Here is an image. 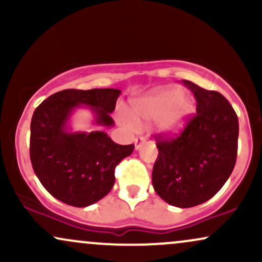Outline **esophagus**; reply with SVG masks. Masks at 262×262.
Wrapping results in <instances>:
<instances>
[{
    "label": "esophagus",
    "instance_id": "34e87169",
    "mask_svg": "<svg viewBox=\"0 0 262 262\" xmlns=\"http://www.w3.org/2000/svg\"><path fill=\"white\" fill-rule=\"evenodd\" d=\"M144 141H145V138H143V137L135 138V140H134L135 150H139L141 148V145H143V144H144Z\"/></svg>",
    "mask_w": 262,
    "mask_h": 262
}]
</instances>
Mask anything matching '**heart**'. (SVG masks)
<instances>
[{
	"label": "heart",
	"instance_id": "obj_1",
	"mask_svg": "<svg viewBox=\"0 0 262 262\" xmlns=\"http://www.w3.org/2000/svg\"><path fill=\"white\" fill-rule=\"evenodd\" d=\"M132 118L137 123L155 122L159 132L166 135H177L187 127L196 112V101L182 87L169 85L158 89L150 95L134 100L129 107ZM119 122L124 127L133 128V123L119 114Z\"/></svg>",
	"mask_w": 262,
	"mask_h": 262
}]
</instances>
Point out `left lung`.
<instances>
[{
    "instance_id": "obj_1",
    "label": "left lung",
    "mask_w": 262,
    "mask_h": 262,
    "mask_svg": "<svg viewBox=\"0 0 262 262\" xmlns=\"http://www.w3.org/2000/svg\"><path fill=\"white\" fill-rule=\"evenodd\" d=\"M197 101L196 116L175 139L158 138L152 186L165 202L189 208L223 187L235 166L239 122L222 93L183 80Z\"/></svg>"
}]
</instances>
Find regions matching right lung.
Returning a JSON list of instances; mask_svg holds the SVG:
<instances>
[{"mask_svg": "<svg viewBox=\"0 0 262 262\" xmlns=\"http://www.w3.org/2000/svg\"><path fill=\"white\" fill-rule=\"evenodd\" d=\"M121 90H62L37 107L31 122V161L44 188L69 206L87 207L103 198L116 181L114 169L133 152L118 145L106 132H73L70 118L89 108L93 124L113 127L111 113Z\"/></svg>", "mask_w": 262, "mask_h": 262, "instance_id": "right-lung-1", "label": "right lung"}]
</instances>
